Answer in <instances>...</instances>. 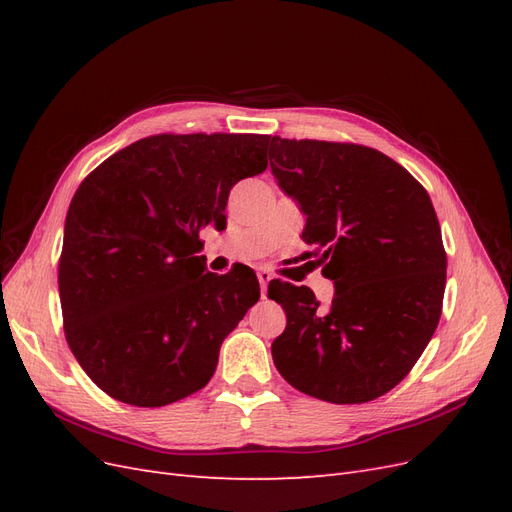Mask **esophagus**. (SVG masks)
Returning a JSON list of instances; mask_svg holds the SVG:
<instances>
[{
  "label": "esophagus",
  "mask_w": 512,
  "mask_h": 512,
  "mask_svg": "<svg viewBox=\"0 0 512 512\" xmlns=\"http://www.w3.org/2000/svg\"><path fill=\"white\" fill-rule=\"evenodd\" d=\"M273 280V275L269 271H258V282H260V292H262V299L267 297V288H269V282Z\"/></svg>",
  "instance_id": "34e87169"
}]
</instances>
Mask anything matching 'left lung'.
I'll return each mask as SVG.
<instances>
[{
	"label": "left lung",
	"mask_w": 512,
	"mask_h": 512,
	"mask_svg": "<svg viewBox=\"0 0 512 512\" xmlns=\"http://www.w3.org/2000/svg\"><path fill=\"white\" fill-rule=\"evenodd\" d=\"M271 173L307 215L303 241L335 282L329 312L307 286L273 280L286 312L271 352L305 395L365 404L404 380L436 331L446 252L427 190L384 153L354 143L271 138Z\"/></svg>",
	"instance_id": "1"
}]
</instances>
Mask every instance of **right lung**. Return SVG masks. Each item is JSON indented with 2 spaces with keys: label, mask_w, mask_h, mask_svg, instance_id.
<instances>
[{
  "label": "right lung",
  "mask_w": 512,
  "mask_h": 512,
  "mask_svg": "<svg viewBox=\"0 0 512 512\" xmlns=\"http://www.w3.org/2000/svg\"><path fill=\"white\" fill-rule=\"evenodd\" d=\"M269 134H156L83 179L64 228L66 342L100 389L168 406L211 380L224 337L260 299L250 267L205 271L198 232L224 226L232 185L267 170Z\"/></svg>",
  "instance_id": "obj_1"
}]
</instances>
